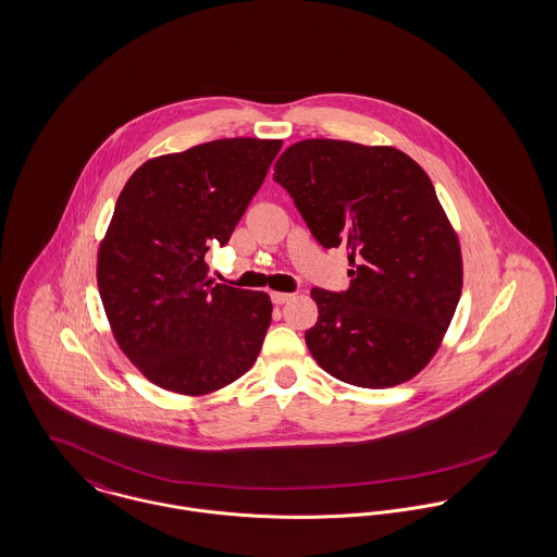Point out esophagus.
<instances>
[{"label":"esophagus","instance_id":"obj_1","mask_svg":"<svg viewBox=\"0 0 557 557\" xmlns=\"http://www.w3.org/2000/svg\"><path fill=\"white\" fill-rule=\"evenodd\" d=\"M295 299V295H288V293H271V300L275 302V305H284V302H288V300Z\"/></svg>","mask_w":557,"mask_h":557}]
</instances>
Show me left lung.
I'll list each match as a JSON object with an SVG mask.
<instances>
[{"instance_id":"8db88e82","label":"left lung","mask_w":557,"mask_h":557,"mask_svg":"<svg viewBox=\"0 0 557 557\" xmlns=\"http://www.w3.org/2000/svg\"><path fill=\"white\" fill-rule=\"evenodd\" d=\"M313 237L347 250L349 288H311L313 360L358 387L416 377L441 347L462 295L458 235L426 172L392 146L302 139L277 159Z\"/></svg>"}]
</instances>
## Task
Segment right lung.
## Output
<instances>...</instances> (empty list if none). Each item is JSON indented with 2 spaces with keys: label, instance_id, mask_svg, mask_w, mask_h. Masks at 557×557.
I'll return each mask as SVG.
<instances>
[{
  "label": "right lung",
  "instance_id": "obj_1",
  "mask_svg": "<svg viewBox=\"0 0 557 557\" xmlns=\"http://www.w3.org/2000/svg\"><path fill=\"white\" fill-rule=\"evenodd\" d=\"M282 139L231 137L146 161L119 195L97 252V286L119 347L152 384L201 396L255 364L269 295L208 280Z\"/></svg>",
  "mask_w": 557,
  "mask_h": 557
}]
</instances>
